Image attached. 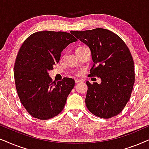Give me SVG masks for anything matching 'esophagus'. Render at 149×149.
Wrapping results in <instances>:
<instances>
[{
  "instance_id": "34e87169",
  "label": "esophagus",
  "mask_w": 149,
  "mask_h": 149,
  "mask_svg": "<svg viewBox=\"0 0 149 149\" xmlns=\"http://www.w3.org/2000/svg\"><path fill=\"white\" fill-rule=\"evenodd\" d=\"M82 82V81H81L80 80H78V79H77V80H75V82L76 83H79V82Z\"/></svg>"
}]
</instances>
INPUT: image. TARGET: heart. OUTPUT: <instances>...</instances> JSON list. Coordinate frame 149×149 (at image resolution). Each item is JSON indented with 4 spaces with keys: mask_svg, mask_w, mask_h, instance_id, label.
I'll list each match as a JSON object with an SVG mask.
<instances>
[{
    "mask_svg": "<svg viewBox=\"0 0 149 149\" xmlns=\"http://www.w3.org/2000/svg\"><path fill=\"white\" fill-rule=\"evenodd\" d=\"M81 47H83V46H80V47H78V48H77V49H78V48H81Z\"/></svg>",
    "mask_w": 149,
    "mask_h": 149,
    "instance_id": "1",
    "label": "heart"
}]
</instances>
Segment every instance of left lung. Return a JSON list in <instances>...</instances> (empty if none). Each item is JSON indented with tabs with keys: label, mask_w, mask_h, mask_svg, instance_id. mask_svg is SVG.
<instances>
[{
	"label": "left lung",
	"mask_w": 149,
	"mask_h": 149,
	"mask_svg": "<svg viewBox=\"0 0 149 149\" xmlns=\"http://www.w3.org/2000/svg\"><path fill=\"white\" fill-rule=\"evenodd\" d=\"M71 33L91 51L93 65L90 77L102 79L100 84L86 82V105L98 117L110 118L125 107L135 82L134 63L125 43L109 30L97 28Z\"/></svg>",
	"instance_id": "left-lung-1"
}]
</instances>
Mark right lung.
I'll return each instance as SVG.
<instances>
[{
	"label": "right lung",
	"instance_id": "1",
	"mask_svg": "<svg viewBox=\"0 0 149 149\" xmlns=\"http://www.w3.org/2000/svg\"><path fill=\"white\" fill-rule=\"evenodd\" d=\"M77 40L66 32L39 31L20 47L14 65L15 88L22 104L33 117L49 119L64 108L75 81L64 78L53 82L47 71L59 62L63 49Z\"/></svg>",
	"mask_w": 149,
	"mask_h": 149
}]
</instances>
